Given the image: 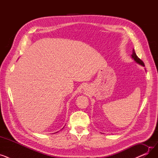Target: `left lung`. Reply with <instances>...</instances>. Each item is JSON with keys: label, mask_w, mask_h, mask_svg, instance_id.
I'll use <instances>...</instances> for the list:
<instances>
[{"label": "left lung", "mask_w": 158, "mask_h": 158, "mask_svg": "<svg viewBox=\"0 0 158 158\" xmlns=\"http://www.w3.org/2000/svg\"><path fill=\"white\" fill-rule=\"evenodd\" d=\"M131 56H132V57L133 58L134 60H135L136 63H138V64H141V65H142V66H145L144 63H143L142 60H141L139 59V58L137 56V55H136V52H135V49L132 50V54Z\"/></svg>", "instance_id": "left-lung-1"}]
</instances>
